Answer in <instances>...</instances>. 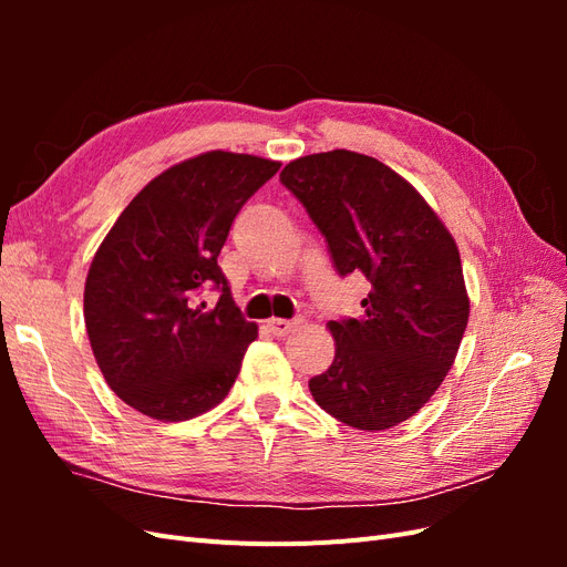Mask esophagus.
<instances>
[{
  "label": "esophagus",
  "mask_w": 567,
  "mask_h": 567,
  "mask_svg": "<svg viewBox=\"0 0 567 567\" xmlns=\"http://www.w3.org/2000/svg\"><path fill=\"white\" fill-rule=\"evenodd\" d=\"M296 323H298V321H290V319H269V321H267L269 331H271L274 336H286V333H290V331L296 329Z\"/></svg>",
  "instance_id": "34e87169"
}]
</instances>
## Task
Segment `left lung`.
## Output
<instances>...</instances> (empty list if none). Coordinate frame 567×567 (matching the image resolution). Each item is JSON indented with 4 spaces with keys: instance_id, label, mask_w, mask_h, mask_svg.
Listing matches in <instances>:
<instances>
[{
    "instance_id": "1",
    "label": "left lung",
    "mask_w": 567,
    "mask_h": 567,
    "mask_svg": "<svg viewBox=\"0 0 567 567\" xmlns=\"http://www.w3.org/2000/svg\"><path fill=\"white\" fill-rule=\"evenodd\" d=\"M281 184L305 205L340 277L371 284L359 319L329 321L333 364L315 402L357 431L411 419L452 369L471 300L456 241L425 198L385 163L346 148L290 161Z\"/></svg>"
}]
</instances>
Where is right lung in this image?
Listing matches in <instances>:
<instances>
[{
    "mask_svg": "<svg viewBox=\"0 0 567 567\" xmlns=\"http://www.w3.org/2000/svg\"><path fill=\"white\" fill-rule=\"evenodd\" d=\"M281 163L208 151L151 179L101 241L84 284V326L106 383L156 421L227 398L257 326L241 317L217 255L244 203ZM215 285L213 311L197 302Z\"/></svg>",
    "mask_w": 567,
    "mask_h": 567,
    "instance_id": "obj_1",
    "label": "right lung"
}]
</instances>
